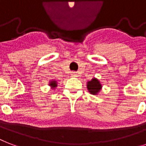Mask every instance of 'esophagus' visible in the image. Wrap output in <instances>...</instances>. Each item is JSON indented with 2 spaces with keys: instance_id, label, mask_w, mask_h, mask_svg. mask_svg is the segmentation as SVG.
Wrapping results in <instances>:
<instances>
[{
  "instance_id": "obj_1",
  "label": "esophagus",
  "mask_w": 146,
  "mask_h": 146,
  "mask_svg": "<svg viewBox=\"0 0 146 146\" xmlns=\"http://www.w3.org/2000/svg\"><path fill=\"white\" fill-rule=\"evenodd\" d=\"M71 76L72 77H77V74L76 73H71Z\"/></svg>"
}]
</instances>
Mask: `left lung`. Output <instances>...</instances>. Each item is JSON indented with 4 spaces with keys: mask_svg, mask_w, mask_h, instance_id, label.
I'll use <instances>...</instances> for the list:
<instances>
[{
    "mask_svg": "<svg viewBox=\"0 0 146 146\" xmlns=\"http://www.w3.org/2000/svg\"><path fill=\"white\" fill-rule=\"evenodd\" d=\"M86 85L89 92L94 96H98L102 89V85L101 84L99 80L96 77H93L91 80L88 81Z\"/></svg>",
    "mask_w": 146,
    "mask_h": 146,
    "instance_id": "left-lung-1",
    "label": "left lung"
}]
</instances>
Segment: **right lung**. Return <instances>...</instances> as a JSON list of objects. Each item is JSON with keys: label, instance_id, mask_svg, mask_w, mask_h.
I'll return each instance as SVG.
<instances>
[{"label": "right lung", "instance_id": "1", "mask_svg": "<svg viewBox=\"0 0 146 146\" xmlns=\"http://www.w3.org/2000/svg\"><path fill=\"white\" fill-rule=\"evenodd\" d=\"M48 86L52 89H55L57 86V82L54 80H50V81H49V82H48Z\"/></svg>", "mask_w": 146, "mask_h": 146}]
</instances>
